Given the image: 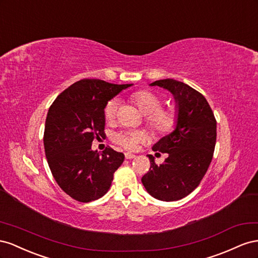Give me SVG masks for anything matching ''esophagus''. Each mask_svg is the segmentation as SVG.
I'll return each instance as SVG.
<instances>
[{
	"mask_svg": "<svg viewBox=\"0 0 258 258\" xmlns=\"http://www.w3.org/2000/svg\"><path fill=\"white\" fill-rule=\"evenodd\" d=\"M134 158H136L135 154H133V153H130V152H126V153H125V159L131 160V159H134Z\"/></svg>",
	"mask_w": 258,
	"mask_h": 258,
	"instance_id": "esophagus-1",
	"label": "esophagus"
}]
</instances>
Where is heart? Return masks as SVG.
Returning a JSON list of instances; mask_svg holds the SVG:
<instances>
[{
	"label": "heart",
	"instance_id": "1",
	"mask_svg": "<svg viewBox=\"0 0 258 258\" xmlns=\"http://www.w3.org/2000/svg\"><path fill=\"white\" fill-rule=\"evenodd\" d=\"M141 112L147 115L146 122L149 127L159 134H167L175 127L176 112L173 109H160L162 106V98L158 94L151 91H138L132 94L131 96ZM119 100L111 99L107 102L105 107V116L107 120H113ZM116 144L121 145L125 149L135 150L138 145L146 139V134L141 131H123L116 133L113 137Z\"/></svg>",
	"mask_w": 258,
	"mask_h": 258
}]
</instances>
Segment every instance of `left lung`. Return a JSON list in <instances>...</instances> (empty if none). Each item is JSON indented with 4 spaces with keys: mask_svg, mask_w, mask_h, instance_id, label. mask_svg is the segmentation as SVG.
<instances>
[{
    "mask_svg": "<svg viewBox=\"0 0 258 258\" xmlns=\"http://www.w3.org/2000/svg\"><path fill=\"white\" fill-rule=\"evenodd\" d=\"M149 85L173 95L177 119L174 131L152 147L168 157L158 165L148 154L151 166L142 182L158 200L177 201L192 192L208 171L216 143V120L203 95L183 82L165 79Z\"/></svg>",
    "mask_w": 258,
    "mask_h": 258,
    "instance_id": "8db88e82",
    "label": "left lung"
}]
</instances>
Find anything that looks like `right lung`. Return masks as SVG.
<instances>
[{
	"label": "right lung",
	"mask_w": 258,
	"mask_h": 258,
	"mask_svg": "<svg viewBox=\"0 0 258 258\" xmlns=\"http://www.w3.org/2000/svg\"><path fill=\"white\" fill-rule=\"evenodd\" d=\"M133 84L83 79L58 95L49 107L44 148L56 182L71 198L91 202L107 194L124 154L111 148L92 149L94 138L105 135V107Z\"/></svg>",
	"instance_id": "add662e5"
}]
</instances>
